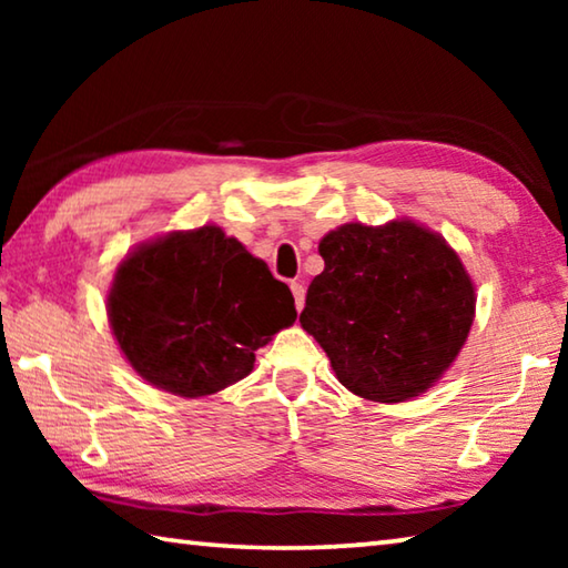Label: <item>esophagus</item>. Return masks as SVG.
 <instances>
[{"mask_svg":"<svg viewBox=\"0 0 568 568\" xmlns=\"http://www.w3.org/2000/svg\"><path fill=\"white\" fill-rule=\"evenodd\" d=\"M291 291H293V297H295V307H297V311H303V303H305V285H303V281H293L291 283Z\"/></svg>","mask_w":568,"mask_h":568,"instance_id":"1","label":"esophagus"}]
</instances>
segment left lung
I'll return each instance as SVG.
<instances>
[{"label": "left lung", "mask_w": 568, "mask_h": 568, "mask_svg": "<svg viewBox=\"0 0 568 568\" xmlns=\"http://www.w3.org/2000/svg\"><path fill=\"white\" fill-rule=\"evenodd\" d=\"M301 325L355 396L400 403L444 376L474 323L476 293L458 255L410 220L341 225L321 240Z\"/></svg>", "instance_id": "1"}]
</instances>
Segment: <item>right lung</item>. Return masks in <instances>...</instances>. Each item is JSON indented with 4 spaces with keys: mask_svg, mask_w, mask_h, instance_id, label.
Wrapping results in <instances>:
<instances>
[{
    "mask_svg": "<svg viewBox=\"0 0 568 568\" xmlns=\"http://www.w3.org/2000/svg\"><path fill=\"white\" fill-rule=\"evenodd\" d=\"M114 338L152 386L197 398L253 371L255 351L291 325V287L215 225L142 245L108 295Z\"/></svg>",
    "mask_w": 568,
    "mask_h": 568,
    "instance_id": "right-lung-1",
    "label": "right lung"
}]
</instances>
